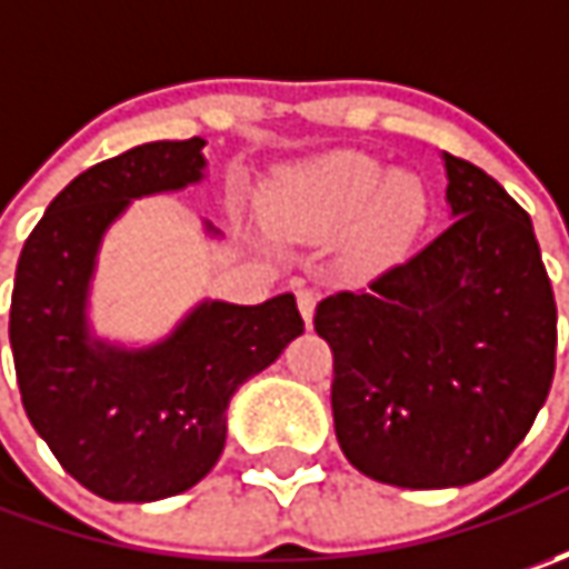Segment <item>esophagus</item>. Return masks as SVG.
<instances>
[{"instance_id":"34e87169","label":"esophagus","mask_w":569,"mask_h":569,"mask_svg":"<svg viewBox=\"0 0 569 569\" xmlns=\"http://www.w3.org/2000/svg\"><path fill=\"white\" fill-rule=\"evenodd\" d=\"M297 310H300V317H303L307 329H310V326H313V313H317V295L307 291V288H300V291H297Z\"/></svg>"}]
</instances>
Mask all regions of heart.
I'll return each instance as SVG.
<instances>
[{
  "label": "heart",
  "instance_id": "1",
  "mask_svg": "<svg viewBox=\"0 0 569 569\" xmlns=\"http://www.w3.org/2000/svg\"><path fill=\"white\" fill-rule=\"evenodd\" d=\"M266 206L274 228L297 240L341 233V272L367 281L396 269L411 252L430 199L411 173H389L363 151H332L284 170Z\"/></svg>",
  "mask_w": 569,
  "mask_h": 569
}]
</instances>
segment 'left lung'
Here are the masks:
<instances>
[{
  "instance_id": "obj_1",
  "label": "left lung",
  "mask_w": 569,
  "mask_h": 569,
  "mask_svg": "<svg viewBox=\"0 0 569 569\" xmlns=\"http://www.w3.org/2000/svg\"><path fill=\"white\" fill-rule=\"evenodd\" d=\"M449 224L370 291L326 297L332 418L348 462L396 488L500 469L555 377L558 307L532 218L481 167L443 154Z\"/></svg>"
}]
</instances>
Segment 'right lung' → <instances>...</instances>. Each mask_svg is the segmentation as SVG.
Listing matches in <instances>:
<instances>
[{"mask_svg": "<svg viewBox=\"0 0 569 569\" xmlns=\"http://www.w3.org/2000/svg\"><path fill=\"white\" fill-rule=\"evenodd\" d=\"M206 139L148 142L78 173L31 230L9 339L33 430L88 491L151 503L214 469L228 408L303 332L295 295L243 307L202 297L164 339L129 345L91 322L100 243L136 199L206 180ZM211 240L221 230L202 221Z\"/></svg>", "mask_w": 569, "mask_h": 569, "instance_id": "obj_1", "label": "right lung"}]
</instances>
